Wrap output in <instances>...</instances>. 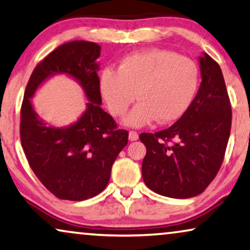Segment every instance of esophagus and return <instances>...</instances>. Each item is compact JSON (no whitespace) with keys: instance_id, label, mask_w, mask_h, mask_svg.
Returning <instances> with one entry per match:
<instances>
[{"instance_id":"34e87169","label":"esophagus","mask_w":250,"mask_h":250,"mask_svg":"<svg viewBox=\"0 0 250 250\" xmlns=\"http://www.w3.org/2000/svg\"><path fill=\"white\" fill-rule=\"evenodd\" d=\"M139 139V134L134 131H129L128 133V140L129 141H136Z\"/></svg>"}]
</instances>
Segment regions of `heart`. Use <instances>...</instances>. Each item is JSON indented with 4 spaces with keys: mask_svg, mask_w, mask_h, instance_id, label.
<instances>
[{
    "mask_svg": "<svg viewBox=\"0 0 250 250\" xmlns=\"http://www.w3.org/2000/svg\"><path fill=\"white\" fill-rule=\"evenodd\" d=\"M198 86L196 62L162 49L129 54L118 69L107 68L100 76L101 95L112 115L123 116L135 97L139 100L124 119L129 127H142L156 119L164 124L177 121L190 108Z\"/></svg>",
    "mask_w": 250,
    "mask_h": 250,
    "instance_id": "obj_1",
    "label": "heart"
}]
</instances>
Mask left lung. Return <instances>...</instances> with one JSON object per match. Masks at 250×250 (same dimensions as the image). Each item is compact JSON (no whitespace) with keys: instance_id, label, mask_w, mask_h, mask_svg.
<instances>
[{"instance_id":"8db88e82","label":"left lung","mask_w":250,"mask_h":250,"mask_svg":"<svg viewBox=\"0 0 250 250\" xmlns=\"http://www.w3.org/2000/svg\"><path fill=\"white\" fill-rule=\"evenodd\" d=\"M201 83L186 114L164 131L142 133L146 186L162 196L187 199L206 189L220 169L231 131V104L218 63L203 53Z\"/></svg>"}]
</instances>
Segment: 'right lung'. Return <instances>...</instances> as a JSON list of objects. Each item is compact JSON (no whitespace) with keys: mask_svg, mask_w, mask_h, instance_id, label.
Returning a JSON list of instances; mask_svg holds the SVG:
<instances>
[{"mask_svg":"<svg viewBox=\"0 0 250 250\" xmlns=\"http://www.w3.org/2000/svg\"><path fill=\"white\" fill-rule=\"evenodd\" d=\"M100 51L99 44L87 41L61 44L37 64L23 95L22 149L37 179L60 199L85 200L104 190L112 164L128 141V132L116 128L114 119L101 108ZM56 74L73 78L88 100L78 121L61 128L41 119L31 101Z\"/></svg>","mask_w":250,"mask_h":250,"instance_id":"right-lung-1","label":"right lung"}]
</instances>
